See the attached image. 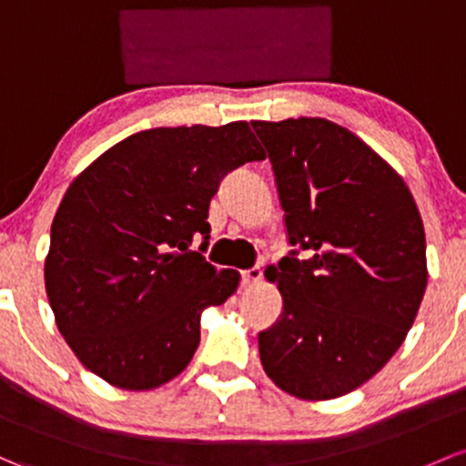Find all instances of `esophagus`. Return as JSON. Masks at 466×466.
<instances>
[{
  "label": "esophagus",
  "instance_id": "1",
  "mask_svg": "<svg viewBox=\"0 0 466 466\" xmlns=\"http://www.w3.org/2000/svg\"><path fill=\"white\" fill-rule=\"evenodd\" d=\"M258 281H261V268H249V270L241 272V283L246 288L257 286Z\"/></svg>",
  "mask_w": 466,
  "mask_h": 466
}]
</instances>
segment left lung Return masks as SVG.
Segmentation results:
<instances>
[{
	"label": "left lung",
	"instance_id": "1",
	"mask_svg": "<svg viewBox=\"0 0 466 466\" xmlns=\"http://www.w3.org/2000/svg\"><path fill=\"white\" fill-rule=\"evenodd\" d=\"M292 246L274 268L281 319L258 335L266 375L288 395L335 400L395 355L427 290V238L404 178L323 117L254 120Z\"/></svg>",
	"mask_w": 466,
	"mask_h": 466
}]
</instances>
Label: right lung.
<instances>
[{
    "label": "right lung",
    "mask_w": 466,
    "mask_h": 466,
    "mask_svg": "<svg viewBox=\"0 0 466 466\" xmlns=\"http://www.w3.org/2000/svg\"><path fill=\"white\" fill-rule=\"evenodd\" d=\"M263 158L246 120L158 127L73 178L51 225L44 283L85 369L125 390L158 389L187 369L203 310L228 301L241 281L189 246L208 238L220 178Z\"/></svg>",
    "instance_id": "1"
}]
</instances>
